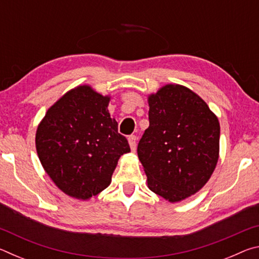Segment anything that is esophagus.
Returning a JSON list of instances; mask_svg holds the SVG:
<instances>
[{"label":"esophagus","mask_w":259,"mask_h":259,"mask_svg":"<svg viewBox=\"0 0 259 259\" xmlns=\"http://www.w3.org/2000/svg\"><path fill=\"white\" fill-rule=\"evenodd\" d=\"M128 142H129V145H130L131 151L135 152L136 151V147H137V137H136V136H129Z\"/></svg>","instance_id":"34e87169"}]
</instances>
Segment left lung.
<instances>
[{
	"mask_svg": "<svg viewBox=\"0 0 259 259\" xmlns=\"http://www.w3.org/2000/svg\"><path fill=\"white\" fill-rule=\"evenodd\" d=\"M150 126L137 153L148 188L170 202L200 191L216 168L221 126L202 98L179 84L148 97Z\"/></svg>",
	"mask_w": 259,
	"mask_h": 259,
	"instance_id": "1",
	"label": "left lung"
}]
</instances>
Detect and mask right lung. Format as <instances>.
I'll return each mask as SVG.
<instances>
[{"label": "right lung", "mask_w": 259, "mask_h": 259, "mask_svg": "<svg viewBox=\"0 0 259 259\" xmlns=\"http://www.w3.org/2000/svg\"><path fill=\"white\" fill-rule=\"evenodd\" d=\"M109 97L89 85L65 94L36 130V151L46 172L61 191L88 200L112 181L117 161L130 152L108 113Z\"/></svg>", "instance_id": "1"}]
</instances>
